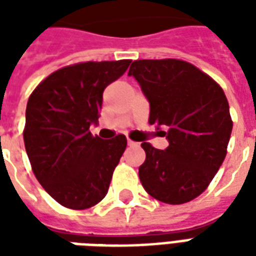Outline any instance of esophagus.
<instances>
[{
    "label": "esophagus",
    "mask_w": 256,
    "mask_h": 256,
    "mask_svg": "<svg viewBox=\"0 0 256 256\" xmlns=\"http://www.w3.org/2000/svg\"><path fill=\"white\" fill-rule=\"evenodd\" d=\"M128 145H138L136 141H132V140H128Z\"/></svg>",
    "instance_id": "1"
}]
</instances>
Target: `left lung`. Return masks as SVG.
Wrapping results in <instances>:
<instances>
[{"label":"left lung","instance_id":"8db88e82","mask_svg":"<svg viewBox=\"0 0 256 256\" xmlns=\"http://www.w3.org/2000/svg\"><path fill=\"white\" fill-rule=\"evenodd\" d=\"M133 75L150 101V124H158L168 146L142 142L140 181L156 200L184 204L208 188L228 152L232 122L224 90L196 66L178 60H136Z\"/></svg>","mask_w":256,"mask_h":256}]
</instances>
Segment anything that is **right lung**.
Wrapping results in <instances>:
<instances>
[{
    "mask_svg": "<svg viewBox=\"0 0 256 256\" xmlns=\"http://www.w3.org/2000/svg\"><path fill=\"white\" fill-rule=\"evenodd\" d=\"M132 60L84 62L52 72L32 90L23 138L34 176L58 204L84 210L106 198L128 140L90 133L102 92L122 76Z\"/></svg>",
    "mask_w": 256,
    "mask_h": 256,
    "instance_id": "obj_1",
    "label": "right lung"
}]
</instances>
